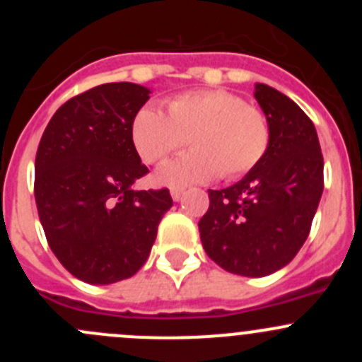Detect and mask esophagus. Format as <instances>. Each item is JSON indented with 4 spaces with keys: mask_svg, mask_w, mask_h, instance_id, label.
<instances>
[{
    "mask_svg": "<svg viewBox=\"0 0 362 362\" xmlns=\"http://www.w3.org/2000/svg\"><path fill=\"white\" fill-rule=\"evenodd\" d=\"M184 189L182 187H171V198L175 199V202H180L182 198H184Z\"/></svg>",
    "mask_w": 362,
    "mask_h": 362,
    "instance_id": "1",
    "label": "esophagus"
}]
</instances>
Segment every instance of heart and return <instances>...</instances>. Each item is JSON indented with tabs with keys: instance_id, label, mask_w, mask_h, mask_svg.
Listing matches in <instances>:
<instances>
[{
	"instance_id": "b5f03b06",
	"label": "heart",
	"mask_w": 362,
	"mask_h": 362,
	"mask_svg": "<svg viewBox=\"0 0 362 362\" xmlns=\"http://www.w3.org/2000/svg\"><path fill=\"white\" fill-rule=\"evenodd\" d=\"M131 140L147 164L160 163L189 144V154L168 160L158 171L164 184H199L221 175L226 180L254 170L272 144V126L261 108L221 89L189 90L136 112Z\"/></svg>"
}]
</instances>
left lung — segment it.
I'll return each mask as SVG.
<instances>
[{"mask_svg": "<svg viewBox=\"0 0 362 362\" xmlns=\"http://www.w3.org/2000/svg\"><path fill=\"white\" fill-rule=\"evenodd\" d=\"M272 126L264 159L240 182L208 191L199 221L203 249L226 272L266 276L289 264L306 242L324 189L317 131L291 98L257 83L254 93Z\"/></svg>", "mask_w": 362, "mask_h": 362, "instance_id": "8db88e82", "label": "left lung"}]
</instances>
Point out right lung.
<instances>
[{
	"label": "right lung",
	"instance_id": "add662e5",
	"mask_svg": "<svg viewBox=\"0 0 362 362\" xmlns=\"http://www.w3.org/2000/svg\"><path fill=\"white\" fill-rule=\"evenodd\" d=\"M151 90L113 82L76 94L40 140L35 202L47 243L78 280L107 286L133 276L147 261L170 191H133L148 173L131 124Z\"/></svg>",
	"mask_w": 362,
	"mask_h": 362
}]
</instances>
